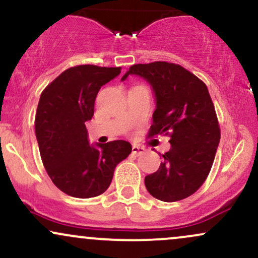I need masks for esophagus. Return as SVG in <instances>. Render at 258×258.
Wrapping results in <instances>:
<instances>
[{
  "label": "esophagus",
  "mask_w": 258,
  "mask_h": 258,
  "mask_svg": "<svg viewBox=\"0 0 258 258\" xmlns=\"http://www.w3.org/2000/svg\"><path fill=\"white\" fill-rule=\"evenodd\" d=\"M144 153H146V149H144V148L138 147V146H133L132 147V154H135V155L141 156V155H143Z\"/></svg>",
  "instance_id": "34e87169"
}]
</instances>
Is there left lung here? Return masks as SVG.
Masks as SVG:
<instances>
[{"instance_id":"obj_1","label":"left lung","mask_w":258,"mask_h":258,"mask_svg":"<svg viewBox=\"0 0 258 258\" xmlns=\"http://www.w3.org/2000/svg\"><path fill=\"white\" fill-rule=\"evenodd\" d=\"M142 78L152 86L155 111L150 136L168 135L171 148L159 170L144 179L156 199L173 203L194 194L209 176L221 132L206 85L180 65L136 64L121 78Z\"/></svg>"}]
</instances>
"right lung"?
<instances>
[{
	"instance_id": "right-lung-1",
	"label": "right lung",
	"mask_w": 258,
	"mask_h": 258,
	"mask_svg": "<svg viewBox=\"0 0 258 258\" xmlns=\"http://www.w3.org/2000/svg\"><path fill=\"white\" fill-rule=\"evenodd\" d=\"M120 73L121 68L79 65L41 93L35 116L41 159L52 182L70 197L87 199L104 193L116 165L132 152L126 141L90 144L85 125L93 116L100 87Z\"/></svg>"
}]
</instances>
